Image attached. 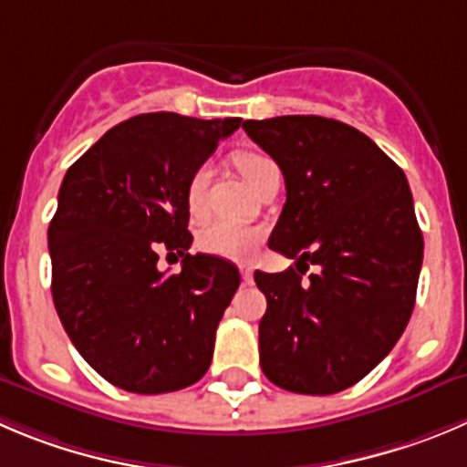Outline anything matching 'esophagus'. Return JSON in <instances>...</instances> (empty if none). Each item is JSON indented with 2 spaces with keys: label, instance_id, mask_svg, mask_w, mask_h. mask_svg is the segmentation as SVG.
<instances>
[{
  "label": "esophagus",
  "instance_id": "esophagus-1",
  "mask_svg": "<svg viewBox=\"0 0 467 467\" xmlns=\"http://www.w3.org/2000/svg\"><path fill=\"white\" fill-rule=\"evenodd\" d=\"M252 273H254V270H252V265H250V264H241V275H243V282H245V284H250V282H252Z\"/></svg>",
  "mask_w": 467,
  "mask_h": 467
}]
</instances>
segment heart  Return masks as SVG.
<instances>
[{"label":"heart","mask_w":467,"mask_h":467,"mask_svg":"<svg viewBox=\"0 0 467 467\" xmlns=\"http://www.w3.org/2000/svg\"><path fill=\"white\" fill-rule=\"evenodd\" d=\"M234 160H236V167L241 170V174L245 176L250 185H254L270 164H275L265 155L252 153V150H241ZM208 179H211L208 164L197 167L194 174L190 176L188 188H185V202H188V208L192 215H202L203 208H206ZM259 241L261 229H256L252 224H243V222L222 220V217L206 222L197 234V245L203 252L224 256V259H245V256L252 254V250H254Z\"/></svg>","instance_id":"b5f03b06"}]
</instances>
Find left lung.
I'll return each mask as SVG.
<instances>
[{
	"label": "left lung",
	"instance_id": "left-lung-1",
	"mask_svg": "<svg viewBox=\"0 0 467 467\" xmlns=\"http://www.w3.org/2000/svg\"><path fill=\"white\" fill-rule=\"evenodd\" d=\"M284 174L268 247L303 271L261 273V369L297 394H335L394 348L415 307L424 238L406 174L369 137L326 117L245 121ZM309 265L318 274L307 283Z\"/></svg>",
	"mask_w": 467,
	"mask_h": 467
}]
</instances>
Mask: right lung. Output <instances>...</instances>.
Instances as JSON below:
<instances>
[{"mask_svg": "<svg viewBox=\"0 0 467 467\" xmlns=\"http://www.w3.org/2000/svg\"><path fill=\"white\" fill-rule=\"evenodd\" d=\"M238 126L241 119L140 114L66 171L47 229L52 300L79 355L126 392H176L211 367L241 273L188 252L185 188ZM158 249L184 256L181 274L157 270Z\"/></svg>", "mask_w": 467, "mask_h": 467, "instance_id": "right-lung-1", "label": "right lung"}]
</instances>
